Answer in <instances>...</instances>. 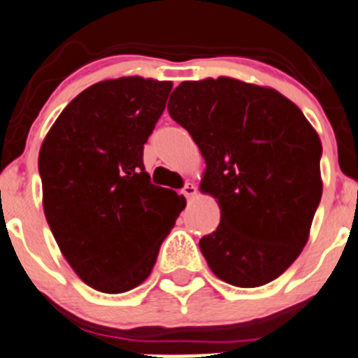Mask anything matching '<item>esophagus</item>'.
Returning a JSON list of instances; mask_svg holds the SVG:
<instances>
[{
  "label": "esophagus",
  "mask_w": 358,
  "mask_h": 358,
  "mask_svg": "<svg viewBox=\"0 0 358 358\" xmlns=\"http://www.w3.org/2000/svg\"><path fill=\"white\" fill-rule=\"evenodd\" d=\"M182 194L187 197V199H192V197H196V194H197L196 185H194V183H185L182 189Z\"/></svg>",
  "instance_id": "34e87169"
}]
</instances>
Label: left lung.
<instances>
[{"mask_svg": "<svg viewBox=\"0 0 358 358\" xmlns=\"http://www.w3.org/2000/svg\"><path fill=\"white\" fill-rule=\"evenodd\" d=\"M168 112L199 147L201 190L220 206L217 231L199 241L210 269L243 289L276 280L303 252L320 204L317 131L275 89L227 76L182 82Z\"/></svg>", "mask_w": 358, "mask_h": 358, "instance_id": "left-lung-1", "label": "left lung"}]
</instances>
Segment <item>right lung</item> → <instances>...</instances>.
<instances>
[{
  "label": "right lung",
  "instance_id": "add662e5",
  "mask_svg": "<svg viewBox=\"0 0 358 358\" xmlns=\"http://www.w3.org/2000/svg\"><path fill=\"white\" fill-rule=\"evenodd\" d=\"M171 82L105 80L80 92L41 145L43 210L62 255L89 287L122 294L148 278L185 197L150 182L143 145Z\"/></svg>",
  "mask_w": 358,
  "mask_h": 358
}]
</instances>
